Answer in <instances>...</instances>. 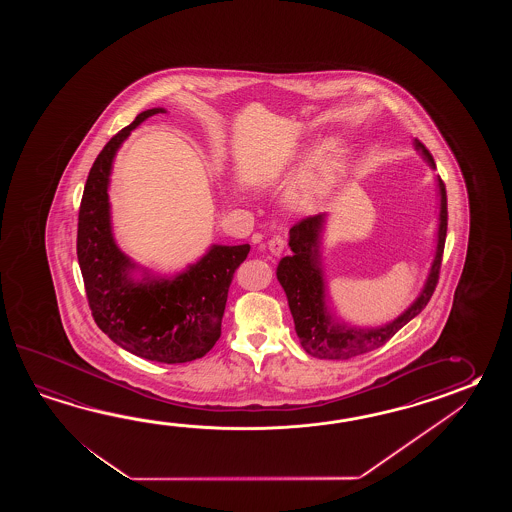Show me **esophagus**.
I'll list each match as a JSON object with an SVG mask.
<instances>
[{"mask_svg":"<svg viewBox=\"0 0 512 512\" xmlns=\"http://www.w3.org/2000/svg\"><path fill=\"white\" fill-rule=\"evenodd\" d=\"M283 247H285V240H283L282 236H274V238L267 243V249H269L272 256H280L283 252Z\"/></svg>","mask_w":512,"mask_h":512,"instance_id":"esophagus-1","label":"esophagus"}]
</instances>
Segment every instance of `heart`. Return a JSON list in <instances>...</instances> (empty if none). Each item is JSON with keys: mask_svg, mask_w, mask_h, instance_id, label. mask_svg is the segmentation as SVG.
<instances>
[{"mask_svg": "<svg viewBox=\"0 0 512 512\" xmlns=\"http://www.w3.org/2000/svg\"><path fill=\"white\" fill-rule=\"evenodd\" d=\"M342 153L338 146H326L311 142L294 157L289 175L305 181L304 192L309 197H324L337 185L342 174Z\"/></svg>", "mask_w": 512, "mask_h": 512, "instance_id": "obj_1", "label": "heart"}]
</instances>
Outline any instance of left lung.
<instances>
[{
    "label": "left lung",
    "mask_w": 512,
    "mask_h": 512,
    "mask_svg": "<svg viewBox=\"0 0 512 512\" xmlns=\"http://www.w3.org/2000/svg\"><path fill=\"white\" fill-rule=\"evenodd\" d=\"M415 150L430 168H435L434 157L423 142L414 139ZM439 218L435 238L434 260L426 276L423 289L401 315L377 327L349 326L338 320L327 305V285L322 265V236L326 230L327 214L304 219L289 230V247L293 254L285 256L276 267V278L285 291L293 315L294 329L302 348L316 359L348 360L381 348L390 338L419 315L434 294L441 256L446 240V190L437 177Z\"/></svg>",
    "instance_id": "obj_1"
}]
</instances>
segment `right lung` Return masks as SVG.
Masks as SVG:
<instances>
[{"label": "right lung", "mask_w": 512, "mask_h": 512, "mask_svg": "<svg viewBox=\"0 0 512 512\" xmlns=\"http://www.w3.org/2000/svg\"><path fill=\"white\" fill-rule=\"evenodd\" d=\"M157 113L166 109L139 113L98 153L78 212L77 256L97 326L141 359L181 364L207 355L221 337L230 282L251 245H210L172 276L155 274L120 251L108 194L113 161L131 131Z\"/></svg>", "instance_id": "add662e5"}]
</instances>
